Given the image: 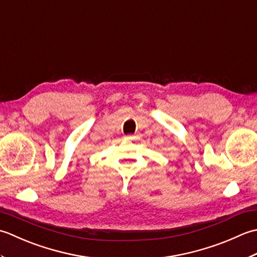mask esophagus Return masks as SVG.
<instances>
[{
    "mask_svg": "<svg viewBox=\"0 0 257 257\" xmlns=\"http://www.w3.org/2000/svg\"><path fill=\"white\" fill-rule=\"evenodd\" d=\"M126 138H127V139H133V138H135V135H127Z\"/></svg>",
    "mask_w": 257,
    "mask_h": 257,
    "instance_id": "esophagus-1",
    "label": "esophagus"
}]
</instances>
